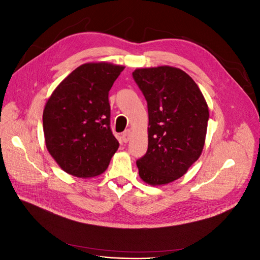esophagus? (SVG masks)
<instances>
[{
    "mask_svg": "<svg viewBox=\"0 0 260 260\" xmlns=\"http://www.w3.org/2000/svg\"><path fill=\"white\" fill-rule=\"evenodd\" d=\"M130 137H131V131H130V130L124 131V132L122 133V136H121V138H122V142L127 143L128 141L130 140Z\"/></svg>",
    "mask_w": 260,
    "mask_h": 260,
    "instance_id": "1",
    "label": "esophagus"
}]
</instances>
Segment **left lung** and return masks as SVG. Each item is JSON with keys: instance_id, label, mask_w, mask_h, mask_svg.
Segmentation results:
<instances>
[{"instance_id": "8db88e82", "label": "left lung", "mask_w": 260, "mask_h": 260, "mask_svg": "<svg viewBox=\"0 0 260 260\" xmlns=\"http://www.w3.org/2000/svg\"><path fill=\"white\" fill-rule=\"evenodd\" d=\"M148 109V148L137 161L149 185H165L186 174L202 155L209 108L199 85L180 68H137L132 73Z\"/></svg>"}]
</instances>
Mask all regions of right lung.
Returning <instances> with one entry per match:
<instances>
[{
    "label": "right lung",
    "mask_w": 260,
    "mask_h": 260,
    "mask_svg": "<svg viewBox=\"0 0 260 260\" xmlns=\"http://www.w3.org/2000/svg\"><path fill=\"white\" fill-rule=\"evenodd\" d=\"M123 69L107 61L85 62L46 101L45 145L67 174L83 179L102 175L119 147L109 127L108 92Z\"/></svg>",
    "instance_id": "right-lung-1"
}]
</instances>
